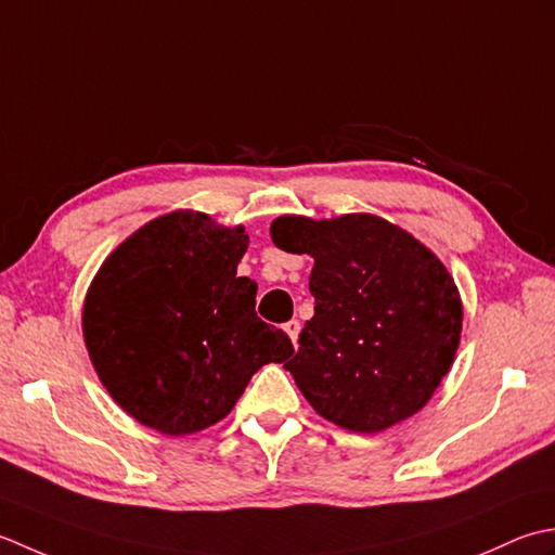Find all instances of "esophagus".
<instances>
[{
  "label": "esophagus",
  "instance_id": "34e87169",
  "mask_svg": "<svg viewBox=\"0 0 555 555\" xmlns=\"http://www.w3.org/2000/svg\"><path fill=\"white\" fill-rule=\"evenodd\" d=\"M299 331H301V325H299V321L297 319H292L289 323H285V333L289 335V340L297 345V337H299Z\"/></svg>",
  "mask_w": 555,
  "mask_h": 555
}]
</instances>
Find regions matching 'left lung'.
<instances>
[{"label":"left lung","instance_id":"left-lung-1","mask_svg":"<svg viewBox=\"0 0 555 555\" xmlns=\"http://www.w3.org/2000/svg\"><path fill=\"white\" fill-rule=\"evenodd\" d=\"M282 251L309 254L313 319L285 369L323 420L386 431L431 400L455 359L462 301L446 266L378 215H282Z\"/></svg>","mask_w":555,"mask_h":555}]
</instances>
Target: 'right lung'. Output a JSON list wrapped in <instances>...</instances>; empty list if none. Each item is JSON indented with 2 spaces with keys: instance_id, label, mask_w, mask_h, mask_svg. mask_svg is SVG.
<instances>
[{
  "instance_id": "right-lung-1",
  "label": "right lung",
  "mask_w": 555,
  "mask_h": 555,
  "mask_svg": "<svg viewBox=\"0 0 555 555\" xmlns=\"http://www.w3.org/2000/svg\"><path fill=\"white\" fill-rule=\"evenodd\" d=\"M244 228L175 210L143 224L100 266L83 301V340L124 412L165 436L232 412L254 373L282 364L289 337L256 315V282L236 275Z\"/></svg>"
}]
</instances>
